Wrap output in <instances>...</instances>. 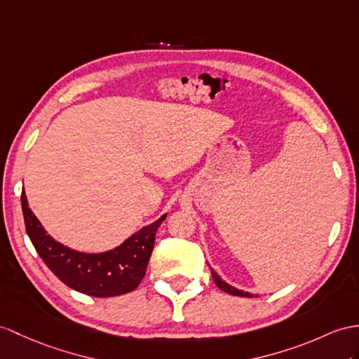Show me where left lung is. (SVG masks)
Here are the masks:
<instances>
[{"label": "left lung", "mask_w": 359, "mask_h": 359, "mask_svg": "<svg viewBox=\"0 0 359 359\" xmlns=\"http://www.w3.org/2000/svg\"><path fill=\"white\" fill-rule=\"evenodd\" d=\"M210 271H212L213 282L216 283V286L219 287L221 291H224V292H226V294L236 295V297H252V294H250V292H245V291H241V290H238V287H233L231 285H229V283H226V282H224L222 278H221L219 276H217V274L215 273V269L210 268Z\"/></svg>", "instance_id": "8db88e82"}]
</instances>
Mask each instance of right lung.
Masks as SVG:
<instances>
[{
	"label": "right lung",
	"instance_id": "1",
	"mask_svg": "<svg viewBox=\"0 0 359 359\" xmlns=\"http://www.w3.org/2000/svg\"><path fill=\"white\" fill-rule=\"evenodd\" d=\"M25 230L34 250L60 282L91 297H116L134 291L143 280L154 250L155 233L165 219L143 226L114 250L91 255L68 248L51 238L21 194Z\"/></svg>",
	"mask_w": 359,
	"mask_h": 359
}]
</instances>
